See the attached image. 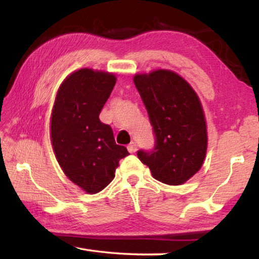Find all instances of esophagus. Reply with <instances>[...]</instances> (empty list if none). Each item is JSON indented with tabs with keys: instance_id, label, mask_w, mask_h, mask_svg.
Listing matches in <instances>:
<instances>
[{
	"instance_id": "obj_1",
	"label": "esophagus",
	"mask_w": 259,
	"mask_h": 259,
	"mask_svg": "<svg viewBox=\"0 0 259 259\" xmlns=\"http://www.w3.org/2000/svg\"><path fill=\"white\" fill-rule=\"evenodd\" d=\"M128 151L130 153H135L137 151V145H136V143H131L130 145H128Z\"/></svg>"
}]
</instances>
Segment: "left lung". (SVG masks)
<instances>
[{
  "label": "left lung",
  "mask_w": 259,
  "mask_h": 259,
  "mask_svg": "<svg viewBox=\"0 0 259 259\" xmlns=\"http://www.w3.org/2000/svg\"><path fill=\"white\" fill-rule=\"evenodd\" d=\"M150 117L154 147L139 160L156 181L181 185L199 171L207 151V126L199 97L178 74L165 69L134 77Z\"/></svg>",
  "instance_id": "left-lung-1"
}]
</instances>
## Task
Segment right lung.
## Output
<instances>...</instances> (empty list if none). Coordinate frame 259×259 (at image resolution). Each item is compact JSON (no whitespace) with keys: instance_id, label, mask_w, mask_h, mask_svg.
Listing matches in <instances>:
<instances>
[{"instance_id":"right-lung-1","label":"right lung","mask_w":259,"mask_h":259,"mask_svg":"<svg viewBox=\"0 0 259 259\" xmlns=\"http://www.w3.org/2000/svg\"><path fill=\"white\" fill-rule=\"evenodd\" d=\"M116 77L83 68L60 85L51 116V140L65 175L89 194L98 193L115 177L119 161L129 155L117 145L113 130L99 120Z\"/></svg>"}]
</instances>
